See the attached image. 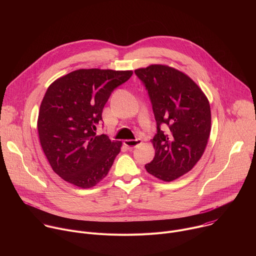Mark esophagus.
<instances>
[{
	"instance_id": "esophagus-1",
	"label": "esophagus",
	"mask_w": 256,
	"mask_h": 256,
	"mask_svg": "<svg viewBox=\"0 0 256 256\" xmlns=\"http://www.w3.org/2000/svg\"><path fill=\"white\" fill-rule=\"evenodd\" d=\"M124 144L126 146L128 149L132 150L134 148H136L138 144H142V140L140 138H136V140H126L124 142Z\"/></svg>"
}]
</instances>
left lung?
I'll return each instance as SVG.
<instances>
[{
  "label": "left lung",
  "mask_w": 256,
  "mask_h": 256,
  "mask_svg": "<svg viewBox=\"0 0 256 256\" xmlns=\"http://www.w3.org/2000/svg\"><path fill=\"white\" fill-rule=\"evenodd\" d=\"M148 92L157 134L154 159L144 165L153 176L172 181L198 163L210 132V108L200 87L173 68L152 64L134 70Z\"/></svg>",
  "instance_id": "8db88e82"
}]
</instances>
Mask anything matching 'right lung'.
Listing matches in <instances>:
<instances>
[{
    "instance_id": "1",
    "label": "right lung",
    "mask_w": 256,
    "mask_h": 256,
    "mask_svg": "<svg viewBox=\"0 0 256 256\" xmlns=\"http://www.w3.org/2000/svg\"><path fill=\"white\" fill-rule=\"evenodd\" d=\"M132 70L82 68L54 81L40 105L38 130L52 170L81 188L95 186L112 168L122 142L97 136L104 105Z\"/></svg>"
}]
</instances>
